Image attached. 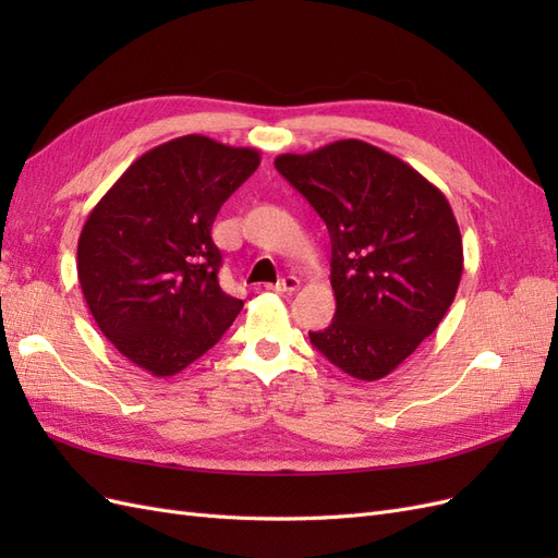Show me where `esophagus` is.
<instances>
[{"label":"esophagus","instance_id":"obj_1","mask_svg":"<svg viewBox=\"0 0 558 558\" xmlns=\"http://www.w3.org/2000/svg\"><path fill=\"white\" fill-rule=\"evenodd\" d=\"M269 289L277 291V293H295V291L300 289V279L293 277V275H289V277L279 279L275 286H269Z\"/></svg>","mask_w":558,"mask_h":558}]
</instances>
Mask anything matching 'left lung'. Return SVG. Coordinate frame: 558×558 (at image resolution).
I'll use <instances>...</instances> for the list:
<instances>
[{
    "mask_svg": "<svg viewBox=\"0 0 558 558\" xmlns=\"http://www.w3.org/2000/svg\"><path fill=\"white\" fill-rule=\"evenodd\" d=\"M275 167L330 234L335 318L310 332L342 373L377 381L440 326L459 291L463 242L445 193L404 160L340 140Z\"/></svg>",
    "mask_w": 558,
    "mask_h": 558,
    "instance_id": "obj_1",
    "label": "left lung"
}]
</instances>
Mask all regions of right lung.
Wrapping results in <instances>:
<instances>
[{"mask_svg":"<svg viewBox=\"0 0 558 558\" xmlns=\"http://www.w3.org/2000/svg\"><path fill=\"white\" fill-rule=\"evenodd\" d=\"M258 165L256 148L185 134L134 160L88 214L76 251L83 298L107 340L148 375L181 373L242 312L218 283L211 226Z\"/></svg>","mask_w":558,"mask_h":558,"instance_id":"1","label":"right lung"}]
</instances>
